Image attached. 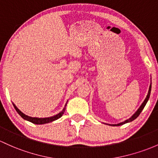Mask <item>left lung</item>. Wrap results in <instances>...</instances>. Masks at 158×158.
Returning a JSON list of instances; mask_svg holds the SVG:
<instances>
[{
  "mask_svg": "<svg viewBox=\"0 0 158 158\" xmlns=\"http://www.w3.org/2000/svg\"><path fill=\"white\" fill-rule=\"evenodd\" d=\"M151 89H152V84H151V85H150V87H149V90H148V95H147L146 98H145V101L143 102V103H142V106H141L139 107V109L137 110V111H136V112H135V114H134L133 115V116H132L131 118H130V119H128V120H125V121L122 122V123H118V124H114V125H112V126H120V125H123V124H124V123H129V122H131V121H133V120H135V118H136L137 117H138L139 115L140 114V113L142 112V110H143L144 107H145V105H146V103H147L149 97H150Z\"/></svg>",
  "mask_w": 158,
  "mask_h": 158,
  "instance_id": "8db88e82",
  "label": "left lung"
}]
</instances>
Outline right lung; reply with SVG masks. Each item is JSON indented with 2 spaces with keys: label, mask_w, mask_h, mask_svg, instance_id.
<instances>
[{
  "label": "right lung",
  "mask_w": 158,
  "mask_h": 158,
  "mask_svg": "<svg viewBox=\"0 0 158 158\" xmlns=\"http://www.w3.org/2000/svg\"><path fill=\"white\" fill-rule=\"evenodd\" d=\"M13 106H14L15 109H16V111H17L19 114L20 116L23 118V119L28 120V121L31 122V123H35V124H44V123H50V122L53 121V120L59 119V118H60L63 115L64 112H65V108H66V105H65V107H64L63 110H62L60 113H59L58 114L55 115V116H53V117H50V118H31V117L27 116V115H25V114L21 112V111H20L19 110L16 108V106H15L14 104H13Z\"/></svg>",
  "instance_id": "right-lung-1"
}]
</instances>
